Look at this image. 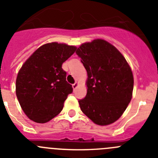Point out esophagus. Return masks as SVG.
Masks as SVG:
<instances>
[{
    "label": "esophagus",
    "mask_w": 158,
    "mask_h": 158,
    "mask_svg": "<svg viewBox=\"0 0 158 158\" xmlns=\"http://www.w3.org/2000/svg\"><path fill=\"white\" fill-rule=\"evenodd\" d=\"M72 87H73V89H76V88L78 87V83L77 82H75L74 84H72Z\"/></svg>",
    "instance_id": "esophagus-1"
}]
</instances>
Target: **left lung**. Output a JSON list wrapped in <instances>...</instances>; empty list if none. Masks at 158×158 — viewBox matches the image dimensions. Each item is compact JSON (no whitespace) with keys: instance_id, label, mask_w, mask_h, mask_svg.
<instances>
[{"instance_id":"left-lung-1","label":"left lung","mask_w":158,"mask_h":158,"mask_svg":"<svg viewBox=\"0 0 158 158\" xmlns=\"http://www.w3.org/2000/svg\"><path fill=\"white\" fill-rule=\"evenodd\" d=\"M87 72V94L79 100L82 112L94 123L117 121L132 99L133 76L122 54L104 40L82 44L76 51Z\"/></svg>"}]
</instances>
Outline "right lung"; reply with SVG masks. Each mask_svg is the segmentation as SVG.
Here are the masks:
<instances>
[{
  "mask_svg": "<svg viewBox=\"0 0 158 158\" xmlns=\"http://www.w3.org/2000/svg\"><path fill=\"white\" fill-rule=\"evenodd\" d=\"M76 50L64 44H44L22 66L16 79V96L29 119L45 123L61 112L73 90L61 66Z\"/></svg>",
  "mask_w": 158,
  "mask_h": 158,
  "instance_id": "right-lung-1",
  "label": "right lung"
}]
</instances>
